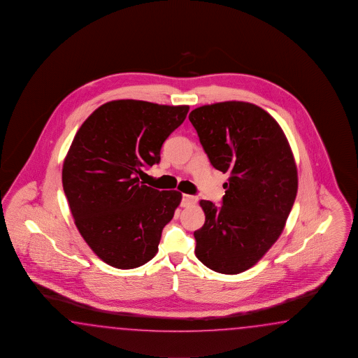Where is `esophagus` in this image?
Instances as JSON below:
<instances>
[{"label":"esophagus","instance_id":"obj_1","mask_svg":"<svg viewBox=\"0 0 358 358\" xmlns=\"http://www.w3.org/2000/svg\"><path fill=\"white\" fill-rule=\"evenodd\" d=\"M195 203H196V198L195 196L183 194L182 199H181V207H190V206H194Z\"/></svg>","mask_w":358,"mask_h":358}]
</instances>
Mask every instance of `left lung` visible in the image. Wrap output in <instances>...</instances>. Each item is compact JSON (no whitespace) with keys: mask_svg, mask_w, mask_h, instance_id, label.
I'll list each match as a JSON object with an SVG mask.
<instances>
[{"mask_svg":"<svg viewBox=\"0 0 358 358\" xmlns=\"http://www.w3.org/2000/svg\"><path fill=\"white\" fill-rule=\"evenodd\" d=\"M210 164L229 173L222 206L200 200L204 226L195 255L208 268L236 275L266 255L285 227L298 191L294 157L284 131L255 103L224 101L189 115Z\"/></svg>","mask_w":358,"mask_h":358,"instance_id":"8db88e82","label":"left lung"}]
</instances>
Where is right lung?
<instances>
[{"label": "right lung", "mask_w": 358, "mask_h": 358, "mask_svg": "<svg viewBox=\"0 0 358 358\" xmlns=\"http://www.w3.org/2000/svg\"><path fill=\"white\" fill-rule=\"evenodd\" d=\"M187 113V105L114 100L97 108L74 136L64 159V192L82 238L115 268L154 258L181 203V192L149 187L138 175L159 163L162 145Z\"/></svg>", "instance_id": "right-lung-1"}]
</instances>
